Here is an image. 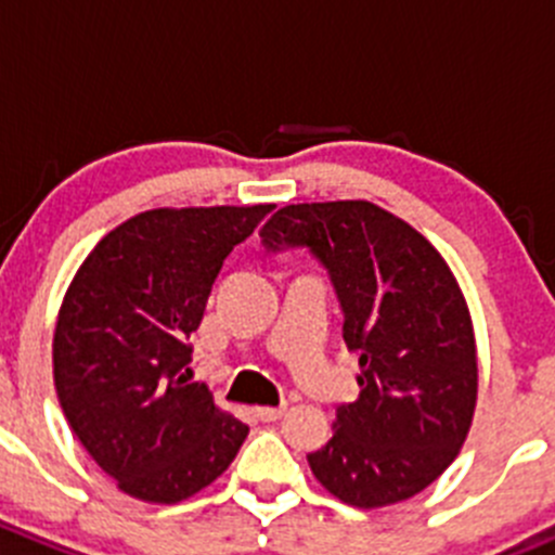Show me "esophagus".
Masks as SVG:
<instances>
[{"mask_svg":"<svg viewBox=\"0 0 555 555\" xmlns=\"http://www.w3.org/2000/svg\"><path fill=\"white\" fill-rule=\"evenodd\" d=\"M284 411H287L284 405H279V408H254V413H257V418H260V422H276V418L284 416Z\"/></svg>","mask_w":555,"mask_h":555,"instance_id":"1","label":"esophagus"}]
</instances>
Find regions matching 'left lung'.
<instances>
[{"instance_id":"left-lung-1","label":"left lung","mask_w":555,"mask_h":555,"mask_svg":"<svg viewBox=\"0 0 555 555\" xmlns=\"http://www.w3.org/2000/svg\"><path fill=\"white\" fill-rule=\"evenodd\" d=\"M260 237L323 262L359 353V400L336 408L334 438L309 468L359 509L413 499L454 463L474 422L476 339L457 279L422 232L366 199L287 205Z\"/></svg>"}]
</instances>
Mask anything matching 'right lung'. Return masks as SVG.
<instances>
[{
	"instance_id": "add662e5",
	"label": "right lung",
	"mask_w": 555,
	"mask_h": 555,
	"mask_svg": "<svg viewBox=\"0 0 555 555\" xmlns=\"http://www.w3.org/2000/svg\"><path fill=\"white\" fill-rule=\"evenodd\" d=\"M273 205L155 207L114 227L76 271L54 328L67 424L122 493L178 504L219 479L248 427L189 383L191 334L227 254Z\"/></svg>"
}]
</instances>
